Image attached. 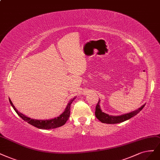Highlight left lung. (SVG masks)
<instances>
[{
	"label": "left lung",
	"mask_w": 160,
	"mask_h": 160,
	"mask_svg": "<svg viewBox=\"0 0 160 160\" xmlns=\"http://www.w3.org/2000/svg\"><path fill=\"white\" fill-rule=\"evenodd\" d=\"M145 104L142 106L138 109L136 110L135 111L131 112L130 113H127L125 114H122L120 116H110L106 113L102 112L101 109L100 108V105H99V101L96 105V109H95V116L96 117L101 121L102 123L106 124H117L120 122H122L124 121L127 120L132 117H134L142 109L144 108Z\"/></svg>",
	"instance_id": "1"
}]
</instances>
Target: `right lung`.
Segmentation results:
<instances>
[{"label": "right lung", "instance_id": "obj_1", "mask_svg": "<svg viewBox=\"0 0 160 160\" xmlns=\"http://www.w3.org/2000/svg\"><path fill=\"white\" fill-rule=\"evenodd\" d=\"M75 98L69 102L67 107H66L65 111L59 116V117L55 118L51 120H34L31 119L30 118H28L26 117L24 114L20 113L17 111V109L15 108V107L13 105V104L11 101L10 99H9V101L11 105L13 107L14 110L16 111V112L18 114L19 117H20L24 121L29 123L30 124L35 126V127L40 128V129H52V128H56L60 126H63L67 122V120L69 119L70 117V107L72 102L75 100Z\"/></svg>", "mask_w": 160, "mask_h": 160}]
</instances>
